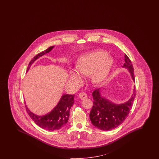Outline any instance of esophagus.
<instances>
[{"instance_id":"34e87169","label":"esophagus","mask_w":159,"mask_h":159,"mask_svg":"<svg viewBox=\"0 0 159 159\" xmlns=\"http://www.w3.org/2000/svg\"><path fill=\"white\" fill-rule=\"evenodd\" d=\"M79 97H80V98L81 100H84V99L86 98L87 97V95L85 93H84V92L80 93L79 94Z\"/></svg>"}]
</instances>
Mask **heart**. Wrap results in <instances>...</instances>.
<instances>
[{
  "label": "heart",
  "instance_id": "obj_1",
  "mask_svg": "<svg viewBox=\"0 0 159 159\" xmlns=\"http://www.w3.org/2000/svg\"><path fill=\"white\" fill-rule=\"evenodd\" d=\"M104 51H97L83 55L76 65L77 72L72 70L69 72V80L74 85H79L83 76L92 75V82L99 84L108 76L112 60Z\"/></svg>",
  "mask_w": 159,
  "mask_h": 159
}]
</instances>
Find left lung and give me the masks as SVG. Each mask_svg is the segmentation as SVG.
Wrapping results in <instances>:
<instances>
[{
    "mask_svg": "<svg viewBox=\"0 0 159 159\" xmlns=\"http://www.w3.org/2000/svg\"><path fill=\"white\" fill-rule=\"evenodd\" d=\"M123 67L127 68L135 81L134 67L130 59L125 54ZM100 89L94 90L93 105L90 112L92 124L100 130H110L123 123L128 116L135 99V87L130 99L124 104H116L101 97Z\"/></svg>",
    "mask_w": 159,
    "mask_h": 159,
    "instance_id": "1",
    "label": "left lung"
}]
</instances>
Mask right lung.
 <instances>
[{"label": "right lung", "mask_w": 159, "mask_h": 159, "mask_svg": "<svg viewBox=\"0 0 159 159\" xmlns=\"http://www.w3.org/2000/svg\"><path fill=\"white\" fill-rule=\"evenodd\" d=\"M53 48V46L50 47L44 51L35 55L29 63L27 72L31 65L36 59L40 57H42L45 53L50 52ZM74 94H63L57 106L55 107L53 110L45 116L35 115L30 111L27 106H25L26 111L31 119L34 120V122L43 129L48 130L59 129L64 127L68 122L70 110L74 103Z\"/></svg>", "instance_id": "add662e5"}]
</instances>
